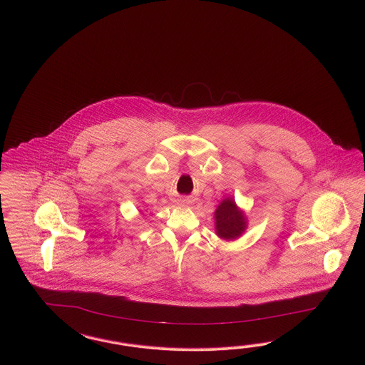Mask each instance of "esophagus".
I'll return each mask as SVG.
<instances>
[{
    "label": "esophagus",
    "mask_w": 365,
    "mask_h": 365,
    "mask_svg": "<svg viewBox=\"0 0 365 365\" xmlns=\"http://www.w3.org/2000/svg\"><path fill=\"white\" fill-rule=\"evenodd\" d=\"M178 205H188L190 204V199L189 197H181L180 200H177Z\"/></svg>",
    "instance_id": "esophagus-1"
}]
</instances>
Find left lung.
Returning <instances> with one entry per match:
<instances>
[{
	"label": "left lung",
	"instance_id": "1",
	"mask_svg": "<svg viewBox=\"0 0 365 365\" xmlns=\"http://www.w3.org/2000/svg\"><path fill=\"white\" fill-rule=\"evenodd\" d=\"M213 219L216 235L225 242L239 239L247 230L246 212L236 204L235 199L232 197H225L220 201L213 213Z\"/></svg>",
	"mask_w": 365,
	"mask_h": 365
}]
</instances>
